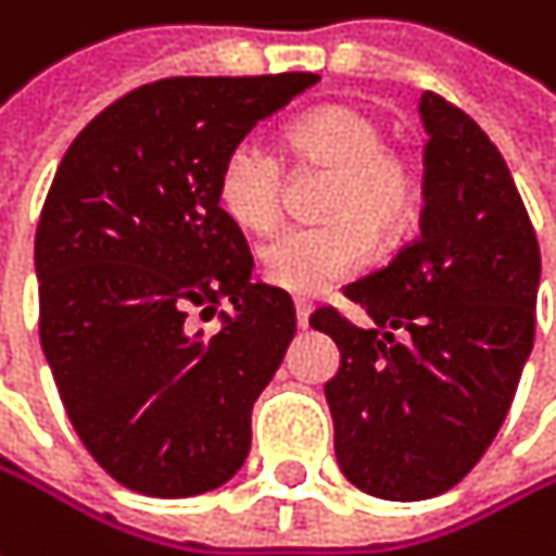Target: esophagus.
Segmentation results:
<instances>
[{
	"mask_svg": "<svg viewBox=\"0 0 556 556\" xmlns=\"http://www.w3.org/2000/svg\"><path fill=\"white\" fill-rule=\"evenodd\" d=\"M308 315H312V308H308L305 302H295V321H299V328L302 330L308 328Z\"/></svg>",
	"mask_w": 556,
	"mask_h": 556,
	"instance_id": "1",
	"label": "esophagus"
}]
</instances>
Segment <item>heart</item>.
Returning <instances> with one entry per match:
<instances>
[{"mask_svg":"<svg viewBox=\"0 0 556 556\" xmlns=\"http://www.w3.org/2000/svg\"><path fill=\"white\" fill-rule=\"evenodd\" d=\"M286 142L302 165L328 168L321 216L325 226L289 228L261 248V274L282 292L315 299L359 270L372 251V235L391 238L417 213L420 177L414 162L384 146V127L353 104H325L286 129ZM216 200L235 226L270 231L282 216V165L261 139L228 149L216 177Z\"/></svg>","mask_w":556,"mask_h":556,"instance_id":"heart-1","label":"heart"}]
</instances>
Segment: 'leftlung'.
I'll return each instance as SVG.
<instances>
[{
    "label": "left lung",
    "mask_w": 556,
    "mask_h": 556,
    "mask_svg": "<svg viewBox=\"0 0 556 556\" xmlns=\"http://www.w3.org/2000/svg\"><path fill=\"white\" fill-rule=\"evenodd\" d=\"M420 235L343 295L356 328L318 308L340 350L325 384L343 478L417 503L452 490L500 432L534 343L541 251L500 149L455 104L424 91Z\"/></svg>",
    "instance_id": "8db88e82"
}]
</instances>
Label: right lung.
<instances>
[{
    "label": "right lung",
    "instance_id": "right-lung-1",
    "mask_svg": "<svg viewBox=\"0 0 556 556\" xmlns=\"http://www.w3.org/2000/svg\"><path fill=\"white\" fill-rule=\"evenodd\" d=\"M318 78L142 85L56 168L34 238L40 346L81 445L136 493L197 496L248 458L251 407L286 356L295 308L251 279L216 177L231 146ZM190 314L217 328L200 331Z\"/></svg>",
    "mask_w": 556,
    "mask_h": 556
}]
</instances>
